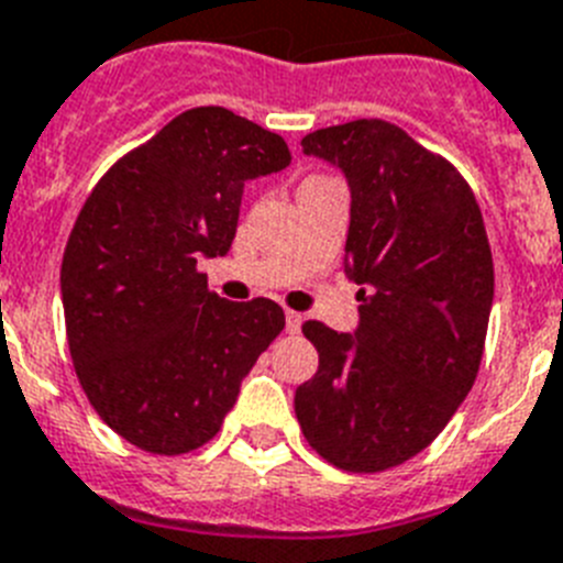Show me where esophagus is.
Here are the masks:
<instances>
[{"mask_svg": "<svg viewBox=\"0 0 563 563\" xmlns=\"http://www.w3.org/2000/svg\"><path fill=\"white\" fill-rule=\"evenodd\" d=\"M300 325H302V314H297V311H286V331H288V334H300Z\"/></svg>", "mask_w": 563, "mask_h": 563, "instance_id": "esophagus-1", "label": "esophagus"}]
</instances>
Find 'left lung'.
<instances>
[{"instance_id":"1","label":"left lung","mask_w":563,"mask_h":563,"mask_svg":"<svg viewBox=\"0 0 563 563\" xmlns=\"http://www.w3.org/2000/svg\"><path fill=\"white\" fill-rule=\"evenodd\" d=\"M300 144L351 187L345 275L360 325L302 322L320 368L297 388V422L340 471H388L424 451L476 383L493 306L485 221L456 166L402 126L360 119Z\"/></svg>"}]
</instances>
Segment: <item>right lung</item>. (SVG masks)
I'll return each mask as SVG.
<instances>
[{
  "instance_id": "1",
  "label": "right lung",
  "mask_w": 563,
  "mask_h": 563,
  "mask_svg": "<svg viewBox=\"0 0 563 563\" xmlns=\"http://www.w3.org/2000/svg\"><path fill=\"white\" fill-rule=\"evenodd\" d=\"M288 161L277 133L192 107L115 161L78 212L62 261L73 368L96 413L141 451L207 444L286 325L275 300L209 291L198 261L232 246L243 184Z\"/></svg>"
}]
</instances>
